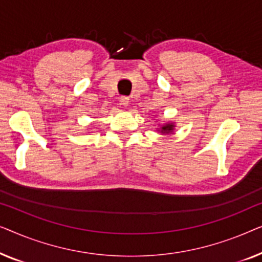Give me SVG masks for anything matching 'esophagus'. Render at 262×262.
Here are the masks:
<instances>
[{
    "label": "esophagus",
    "instance_id": "1",
    "mask_svg": "<svg viewBox=\"0 0 262 262\" xmlns=\"http://www.w3.org/2000/svg\"><path fill=\"white\" fill-rule=\"evenodd\" d=\"M128 100H130V99H128L127 96H120L119 101H120V103L123 106H127L128 105Z\"/></svg>",
    "mask_w": 262,
    "mask_h": 262
}]
</instances>
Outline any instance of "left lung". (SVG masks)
Instances as JSON below:
<instances>
[{
	"mask_svg": "<svg viewBox=\"0 0 262 262\" xmlns=\"http://www.w3.org/2000/svg\"><path fill=\"white\" fill-rule=\"evenodd\" d=\"M173 127H174V125H170V124H168V125H166V126H163L162 128H161V132H170L171 130H173Z\"/></svg>",
	"mask_w": 262,
	"mask_h": 262,
	"instance_id": "8db88e82",
	"label": "left lung"
}]
</instances>
